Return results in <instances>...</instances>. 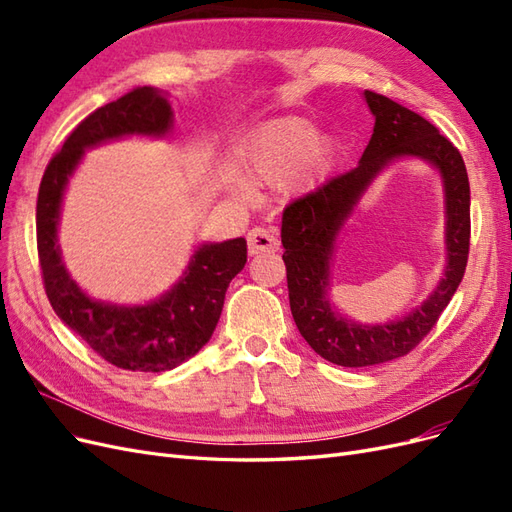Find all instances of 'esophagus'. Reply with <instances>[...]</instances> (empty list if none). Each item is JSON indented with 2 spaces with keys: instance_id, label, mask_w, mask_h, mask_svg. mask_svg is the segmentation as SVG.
Instances as JSON below:
<instances>
[{
  "instance_id": "esophagus-1",
  "label": "esophagus",
  "mask_w": 512,
  "mask_h": 512,
  "mask_svg": "<svg viewBox=\"0 0 512 512\" xmlns=\"http://www.w3.org/2000/svg\"><path fill=\"white\" fill-rule=\"evenodd\" d=\"M277 245H280V241L267 228H252L247 232V247H250L252 256L262 252H275Z\"/></svg>"
}]
</instances>
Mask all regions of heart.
<instances>
[{
	"mask_svg": "<svg viewBox=\"0 0 512 512\" xmlns=\"http://www.w3.org/2000/svg\"><path fill=\"white\" fill-rule=\"evenodd\" d=\"M337 138L318 134L307 117H273L245 138L237 151L239 173L256 185H282L290 194L314 192L337 160Z\"/></svg>",
	"mask_w": 512,
	"mask_h": 512,
	"instance_id": "b5f03b06",
	"label": "heart"
}]
</instances>
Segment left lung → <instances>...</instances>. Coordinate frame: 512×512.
<instances>
[{"mask_svg":"<svg viewBox=\"0 0 512 512\" xmlns=\"http://www.w3.org/2000/svg\"><path fill=\"white\" fill-rule=\"evenodd\" d=\"M374 134L359 166L297 198L282 215V245L290 312L305 342L342 367H369L408 354L438 322L459 288L470 252V183L466 164L436 126L374 91L363 94ZM399 159H423L439 170L445 192L447 265L439 286L406 316L361 325L330 303V265L338 232L378 174Z\"/></svg>","mask_w":512,"mask_h":512,"instance_id":"obj_1","label":"left lung"}]
</instances>
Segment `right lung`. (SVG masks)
<instances>
[{"mask_svg": "<svg viewBox=\"0 0 512 512\" xmlns=\"http://www.w3.org/2000/svg\"><path fill=\"white\" fill-rule=\"evenodd\" d=\"M173 106L156 87H138L85 117L49 162L38 192L36 232L42 280L59 320L104 361L130 371H168L203 348L220 320L228 284L247 262L243 237L200 243L173 288L145 305L91 299L76 284L57 243L61 203L85 151L126 136L164 138Z\"/></svg>", "mask_w": 512, "mask_h": 512, "instance_id": "obj_1", "label": "right lung"}]
</instances>
